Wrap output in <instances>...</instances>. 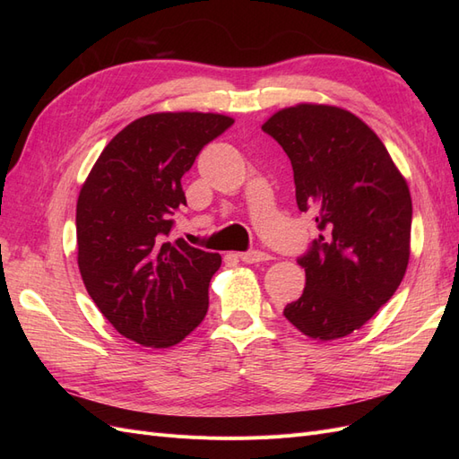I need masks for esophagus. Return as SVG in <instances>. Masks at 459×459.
Listing matches in <instances>:
<instances>
[{"mask_svg":"<svg viewBox=\"0 0 459 459\" xmlns=\"http://www.w3.org/2000/svg\"><path fill=\"white\" fill-rule=\"evenodd\" d=\"M239 258H241L245 264H256V262L270 260V255H268V253H262V251H247V253H241Z\"/></svg>","mask_w":459,"mask_h":459,"instance_id":"esophagus-1","label":"esophagus"}]
</instances>
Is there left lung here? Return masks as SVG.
Segmentation results:
<instances>
[{
	"mask_svg": "<svg viewBox=\"0 0 459 459\" xmlns=\"http://www.w3.org/2000/svg\"><path fill=\"white\" fill-rule=\"evenodd\" d=\"M262 130L287 152L299 211L316 212L322 231L297 260L307 287L283 316L310 339L351 335L391 300L406 273V179L377 134L341 107L299 103L277 110Z\"/></svg>",
	"mask_w": 459,
	"mask_h": 459,
	"instance_id": "obj_1",
	"label": "left lung"
}]
</instances>
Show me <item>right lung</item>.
I'll return each instance as SVG.
<instances>
[{"mask_svg": "<svg viewBox=\"0 0 459 459\" xmlns=\"http://www.w3.org/2000/svg\"><path fill=\"white\" fill-rule=\"evenodd\" d=\"M231 124L189 110L137 118L108 142L80 189L82 280L108 324L137 344L169 349L206 316L221 256L166 238L186 204L182 176Z\"/></svg>", "mask_w": 459, "mask_h": 459, "instance_id": "add662e5", "label": "right lung"}]
</instances>
